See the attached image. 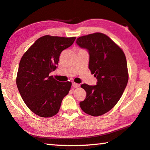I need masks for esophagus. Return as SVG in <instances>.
I'll use <instances>...</instances> for the list:
<instances>
[{"label":"esophagus","mask_w":150,"mask_h":150,"mask_svg":"<svg viewBox=\"0 0 150 150\" xmlns=\"http://www.w3.org/2000/svg\"><path fill=\"white\" fill-rule=\"evenodd\" d=\"M72 86L73 87H75V88H77V87H79L80 85H79V84H78V83H72Z\"/></svg>","instance_id":"obj_1"}]
</instances>
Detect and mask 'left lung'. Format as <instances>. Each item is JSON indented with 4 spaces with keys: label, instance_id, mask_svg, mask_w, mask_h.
<instances>
[{
    "label": "left lung",
    "instance_id": "obj_1",
    "mask_svg": "<svg viewBox=\"0 0 150 150\" xmlns=\"http://www.w3.org/2000/svg\"><path fill=\"white\" fill-rule=\"evenodd\" d=\"M76 43L89 52V69L97 79L96 85H81L87 96L80 107L90 115H103L116 105L127 86L125 55L117 45L101 33L80 37Z\"/></svg>",
    "mask_w": 150,
    "mask_h": 150
}]
</instances>
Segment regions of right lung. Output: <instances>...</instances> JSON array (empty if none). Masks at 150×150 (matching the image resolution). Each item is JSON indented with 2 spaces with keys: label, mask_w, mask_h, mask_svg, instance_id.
I'll use <instances>...</instances> for the list:
<instances>
[{
  "label": "right lung",
  "mask_w": 150,
  "mask_h": 150,
  "mask_svg": "<svg viewBox=\"0 0 150 150\" xmlns=\"http://www.w3.org/2000/svg\"><path fill=\"white\" fill-rule=\"evenodd\" d=\"M75 37H40L21 58L16 85L26 105L36 115L50 117L59 112L71 82H60L49 73L57 67L61 52L73 45Z\"/></svg>",
  "instance_id": "right-lung-1"
}]
</instances>
